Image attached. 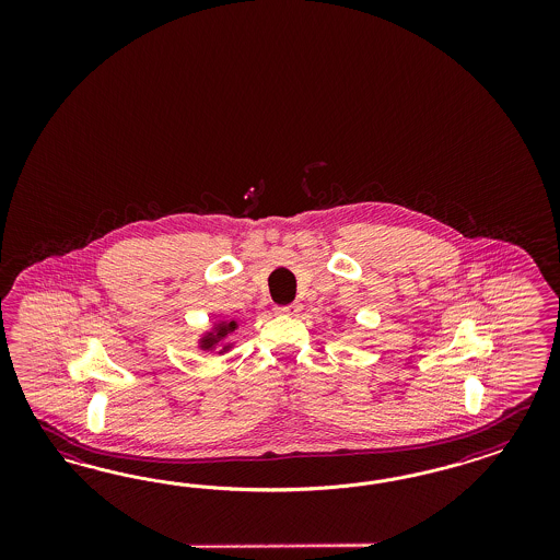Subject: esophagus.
<instances>
[{
	"instance_id": "1",
	"label": "esophagus",
	"mask_w": 560,
	"mask_h": 560,
	"mask_svg": "<svg viewBox=\"0 0 560 560\" xmlns=\"http://www.w3.org/2000/svg\"><path fill=\"white\" fill-rule=\"evenodd\" d=\"M300 310H302V305L300 304L279 305V307H277V314H283V316H298V314H300Z\"/></svg>"
}]
</instances>
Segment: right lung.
Wrapping results in <instances>:
<instances>
[{"label": "right lung", "mask_w": 560, "mask_h": 560, "mask_svg": "<svg viewBox=\"0 0 560 560\" xmlns=\"http://www.w3.org/2000/svg\"><path fill=\"white\" fill-rule=\"evenodd\" d=\"M232 330H236V323L221 324L220 328H218V335H209V337H205L201 349H205V351H213V349H215V345H218V342H220L228 332H232Z\"/></svg>", "instance_id": "add662e5"}]
</instances>
